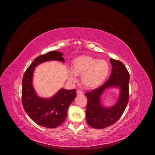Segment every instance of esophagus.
<instances>
[{
    "mask_svg": "<svg viewBox=\"0 0 155 155\" xmlns=\"http://www.w3.org/2000/svg\"><path fill=\"white\" fill-rule=\"evenodd\" d=\"M77 93L78 94H79V95H82V94H83V91H82L80 90H78L77 91Z\"/></svg>",
    "mask_w": 155,
    "mask_h": 155,
    "instance_id": "obj_1",
    "label": "esophagus"
}]
</instances>
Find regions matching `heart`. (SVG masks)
Listing matches in <instances>:
<instances>
[{
  "mask_svg": "<svg viewBox=\"0 0 155 155\" xmlns=\"http://www.w3.org/2000/svg\"><path fill=\"white\" fill-rule=\"evenodd\" d=\"M109 72V65L104 59H97L90 56H81L73 61L69 77L72 81L76 80L75 75H81V82L87 88H94L101 84Z\"/></svg>",
  "mask_w": 155,
  "mask_h": 155,
  "instance_id": "1",
  "label": "heart"
}]
</instances>
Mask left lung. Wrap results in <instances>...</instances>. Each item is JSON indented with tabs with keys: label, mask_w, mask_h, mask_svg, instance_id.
I'll return each instance as SVG.
<instances>
[{
	"label": "left lung",
	"mask_w": 155,
	"mask_h": 155,
	"mask_svg": "<svg viewBox=\"0 0 155 155\" xmlns=\"http://www.w3.org/2000/svg\"><path fill=\"white\" fill-rule=\"evenodd\" d=\"M112 65L108 80L96 89L85 93L87 104L86 119L93 128L104 129L116 123L121 117L129 101V74L124 64L119 60L110 59ZM120 87V95L117 103L110 108L104 107L100 102V96L107 87Z\"/></svg>",
	"instance_id": "left-lung-1"
}]
</instances>
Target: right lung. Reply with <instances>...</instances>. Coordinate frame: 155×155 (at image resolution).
<instances>
[{
	"label": "right lung",
	"mask_w": 155,
	"mask_h": 155,
	"mask_svg": "<svg viewBox=\"0 0 155 155\" xmlns=\"http://www.w3.org/2000/svg\"><path fill=\"white\" fill-rule=\"evenodd\" d=\"M62 53L52 51L37 57L26 71L22 82V104L28 116L37 124L54 128L64 122L68 110L76 97V90L61 89L51 99L38 97L32 81L35 68L43 62L57 60L64 61Z\"/></svg>",
	"instance_id": "add662e5"
}]
</instances>
